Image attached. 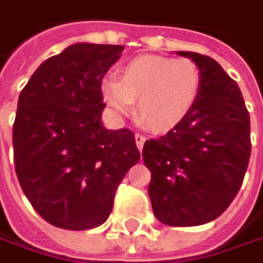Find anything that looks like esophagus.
Wrapping results in <instances>:
<instances>
[{"label": "esophagus", "mask_w": 263, "mask_h": 263, "mask_svg": "<svg viewBox=\"0 0 263 263\" xmlns=\"http://www.w3.org/2000/svg\"><path fill=\"white\" fill-rule=\"evenodd\" d=\"M144 141H146V137H144L143 134L137 132V134H135V143H137V146H138V148H140V150H141V148H143V146H144Z\"/></svg>", "instance_id": "34e87169"}]
</instances>
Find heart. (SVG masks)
Masks as SVG:
<instances>
[{
	"mask_svg": "<svg viewBox=\"0 0 263 263\" xmlns=\"http://www.w3.org/2000/svg\"><path fill=\"white\" fill-rule=\"evenodd\" d=\"M199 67L187 58L138 56L119 70V77L101 85L104 101L126 115L137 101V117L152 131L174 128L195 107L201 93Z\"/></svg>",
	"mask_w": 263,
	"mask_h": 263,
	"instance_id": "b5f03b06",
	"label": "heart"
}]
</instances>
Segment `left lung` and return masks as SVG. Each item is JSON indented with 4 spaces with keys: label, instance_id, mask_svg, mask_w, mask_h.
Here are the masks:
<instances>
[{
    "label": "left lung",
    "instance_id": "8db88e82",
    "mask_svg": "<svg viewBox=\"0 0 263 263\" xmlns=\"http://www.w3.org/2000/svg\"><path fill=\"white\" fill-rule=\"evenodd\" d=\"M191 58L202 76L192 111L143 147L152 173L148 196L156 219L196 226L217 219L237 196L249 166L250 116L238 85L210 56Z\"/></svg>",
    "mask_w": 263,
    "mask_h": 263
}]
</instances>
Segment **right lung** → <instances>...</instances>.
<instances>
[{
  "mask_svg": "<svg viewBox=\"0 0 263 263\" xmlns=\"http://www.w3.org/2000/svg\"><path fill=\"white\" fill-rule=\"evenodd\" d=\"M122 46L79 43L46 59L26 83L13 123L14 168L31 205L56 228L104 223L140 152L128 128L101 125V82Z\"/></svg>",
  "mask_w": 263,
  "mask_h": 263,
  "instance_id": "obj_1",
  "label": "right lung"
}]
</instances>
